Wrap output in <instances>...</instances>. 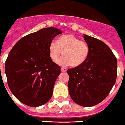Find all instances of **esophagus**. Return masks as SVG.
Listing matches in <instances>:
<instances>
[{
  "instance_id": "1",
  "label": "esophagus",
  "mask_w": 125,
  "mask_h": 125,
  "mask_svg": "<svg viewBox=\"0 0 125 125\" xmlns=\"http://www.w3.org/2000/svg\"><path fill=\"white\" fill-rule=\"evenodd\" d=\"M61 71L62 72H65L67 71V69L65 67H62L61 68Z\"/></svg>"
}]
</instances>
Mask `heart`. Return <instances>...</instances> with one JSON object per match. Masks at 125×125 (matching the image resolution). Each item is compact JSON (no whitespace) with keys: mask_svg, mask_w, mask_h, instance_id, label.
Returning <instances> with one entry per match:
<instances>
[{"mask_svg":"<svg viewBox=\"0 0 125 125\" xmlns=\"http://www.w3.org/2000/svg\"><path fill=\"white\" fill-rule=\"evenodd\" d=\"M49 56L51 60L56 63L62 54L63 57L58 63L72 67H80L85 62L90 53L88 43L80 40L73 34H65L58 38L57 42L52 41L49 47Z\"/></svg>","mask_w":125,"mask_h":125,"instance_id":"heart-1","label":"heart"}]
</instances>
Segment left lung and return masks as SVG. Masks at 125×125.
Listing matches in <instances>:
<instances>
[{
    "label": "left lung",
    "instance_id": "1",
    "mask_svg": "<svg viewBox=\"0 0 125 125\" xmlns=\"http://www.w3.org/2000/svg\"><path fill=\"white\" fill-rule=\"evenodd\" d=\"M90 48L86 62L69 69L68 88L71 98L78 105L92 106L108 96L116 81L117 62L111 49L103 42L85 34Z\"/></svg>",
    "mask_w": 125,
    "mask_h": 125
}]
</instances>
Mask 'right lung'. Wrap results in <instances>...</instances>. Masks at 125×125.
Returning <instances> with one entry per match:
<instances>
[{
	"instance_id": "obj_1",
	"label": "right lung",
	"mask_w": 125,
	"mask_h": 125,
	"mask_svg": "<svg viewBox=\"0 0 125 125\" xmlns=\"http://www.w3.org/2000/svg\"><path fill=\"white\" fill-rule=\"evenodd\" d=\"M62 33L60 29L47 27L27 34L8 54L5 63L8 86L13 95L27 106H41L52 97L61 68L51 59L49 47Z\"/></svg>"
}]
</instances>
